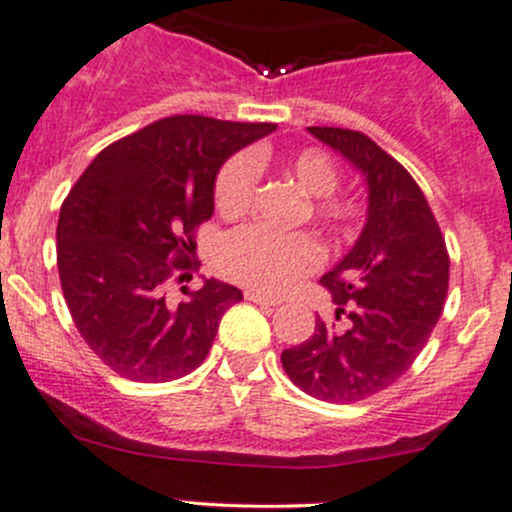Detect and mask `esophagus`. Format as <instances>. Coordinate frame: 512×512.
<instances>
[{
	"instance_id": "obj_1",
	"label": "esophagus",
	"mask_w": 512,
	"mask_h": 512,
	"mask_svg": "<svg viewBox=\"0 0 512 512\" xmlns=\"http://www.w3.org/2000/svg\"><path fill=\"white\" fill-rule=\"evenodd\" d=\"M245 299L252 301V304H262V306H279V304H282L279 299L265 297V294H260V292H245Z\"/></svg>"
}]
</instances>
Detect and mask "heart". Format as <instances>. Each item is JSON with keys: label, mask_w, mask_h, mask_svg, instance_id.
Wrapping results in <instances>:
<instances>
[{"label": "heart", "mask_w": 512, "mask_h": 512, "mask_svg": "<svg viewBox=\"0 0 512 512\" xmlns=\"http://www.w3.org/2000/svg\"><path fill=\"white\" fill-rule=\"evenodd\" d=\"M265 154H235L215 176L213 201L218 213L235 218L252 206ZM284 169L299 181L309 196L319 198L316 218L338 233L353 230L360 215V203L348 196H331L341 174L324 149H299L282 161ZM324 262V247L309 233H279L267 225H245L233 230L220 245V267L235 282L267 294H282L299 277Z\"/></svg>", "instance_id": "heart-1"}]
</instances>
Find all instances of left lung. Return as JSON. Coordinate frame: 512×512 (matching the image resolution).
<instances>
[{
  "label": "left lung",
  "mask_w": 512,
  "mask_h": 512,
  "mask_svg": "<svg viewBox=\"0 0 512 512\" xmlns=\"http://www.w3.org/2000/svg\"><path fill=\"white\" fill-rule=\"evenodd\" d=\"M346 157L368 186V215L355 245L319 279L331 292L336 319H316L309 341L287 348L282 365L306 395L358 402L410 370L444 311L449 252L422 188L410 171L363 132L309 127Z\"/></svg>",
  "instance_id": "obj_1"
}]
</instances>
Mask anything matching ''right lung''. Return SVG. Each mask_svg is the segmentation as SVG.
<instances>
[{"instance_id":"1","label":"right lung","mask_w":512,"mask_h":512,"mask_svg":"<svg viewBox=\"0 0 512 512\" xmlns=\"http://www.w3.org/2000/svg\"><path fill=\"white\" fill-rule=\"evenodd\" d=\"M274 129L166 117L102 149L75 181L58 218V277L75 328L117 375L169 383L206 360L242 292L211 277L171 301L166 282L191 270L193 233L213 215L220 166Z\"/></svg>"}]
</instances>
